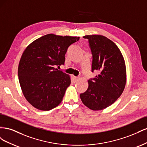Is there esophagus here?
Segmentation results:
<instances>
[{"mask_svg": "<svg viewBox=\"0 0 147 147\" xmlns=\"http://www.w3.org/2000/svg\"><path fill=\"white\" fill-rule=\"evenodd\" d=\"M79 80V77H74V80H75V82H77L78 80Z\"/></svg>", "mask_w": 147, "mask_h": 147, "instance_id": "obj_1", "label": "esophagus"}]
</instances>
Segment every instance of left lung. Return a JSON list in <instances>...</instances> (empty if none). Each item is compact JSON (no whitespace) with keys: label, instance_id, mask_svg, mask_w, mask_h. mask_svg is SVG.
Here are the masks:
<instances>
[{"label":"left lung","instance_id":"left-lung-1","mask_svg":"<svg viewBox=\"0 0 147 147\" xmlns=\"http://www.w3.org/2000/svg\"><path fill=\"white\" fill-rule=\"evenodd\" d=\"M92 55V72L98 75L88 80L87 90L80 94L83 103L92 110L113 104L123 93L126 82L125 62L119 49L100 35H85Z\"/></svg>","mask_w":147,"mask_h":147}]
</instances>
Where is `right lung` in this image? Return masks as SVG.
Masks as SVG:
<instances>
[{
  "label": "right lung",
  "mask_w": 147,
  "mask_h": 147,
  "mask_svg": "<svg viewBox=\"0 0 147 147\" xmlns=\"http://www.w3.org/2000/svg\"><path fill=\"white\" fill-rule=\"evenodd\" d=\"M79 38L50 34L26 48L18 74L25 98L35 108L50 110L61 102L71 80L69 75L56 67L64 64L68 47Z\"/></svg>",
  "instance_id": "add662e5"
}]
</instances>
